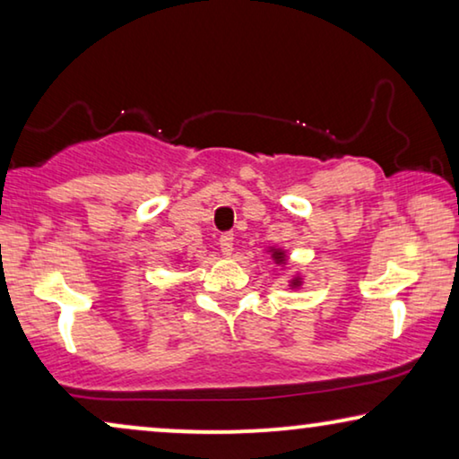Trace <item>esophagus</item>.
I'll return each mask as SVG.
<instances>
[{
  "label": "esophagus",
  "instance_id": "obj_1",
  "mask_svg": "<svg viewBox=\"0 0 459 459\" xmlns=\"http://www.w3.org/2000/svg\"><path fill=\"white\" fill-rule=\"evenodd\" d=\"M219 248L225 256H231V253H234V234H223L219 238Z\"/></svg>",
  "mask_w": 459,
  "mask_h": 459
}]
</instances>
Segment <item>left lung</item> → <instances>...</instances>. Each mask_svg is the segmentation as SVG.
Wrapping results in <instances>:
<instances>
[{"label":"left lung","mask_w":459,"mask_h":459,"mask_svg":"<svg viewBox=\"0 0 459 459\" xmlns=\"http://www.w3.org/2000/svg\"><path fill=\"white\" fill-rule=\"evenodd\" d=\"M269 253H272V259L275 265H281V267L286 265V250L272 247L269 248ZM300 284H303V278H300V275H294V278L290 280V288H300Z\"/></svg>","instance_id":"left-lung-1"}]
</instances>
